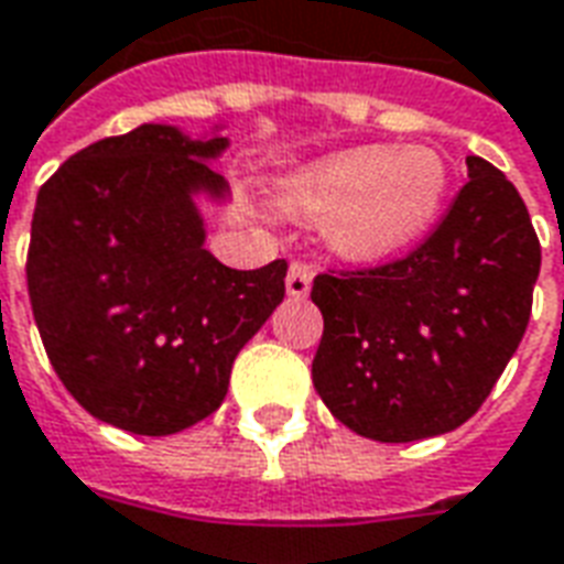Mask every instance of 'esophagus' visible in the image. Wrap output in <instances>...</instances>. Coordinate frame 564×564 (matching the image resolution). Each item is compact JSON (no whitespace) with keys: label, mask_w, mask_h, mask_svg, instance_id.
Segmentation results:
<instances>
[{"label":"esophagus","mask_w":564,"mask_h":564,"mask_svg":"<svg viewBox=\"0 0 564 564\" xmlns=\"http://www.w3.org/2000/svg\"><path fill=\"white\" fill-rule=\"evenodd\" d=\"M311 283H314V271L305 262H293L290 274H286V293L290 299H307L311 293Z\"/></svg>","instance_id":"obj_1"}]
</instances>
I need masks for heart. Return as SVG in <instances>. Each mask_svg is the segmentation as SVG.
<instances>
[{"label":"heart","instance_id":"1","mask_svg":"<svg viewBox=\"0 0 564 564\" xmlns=\"http://www.w3.org/2000/svg\"><path fill=\"white\" fill-rule=\"evenodd\" d=\"M447 162L432 148L362 144L295 169L278 186L302 220H326L329 245L354 262H380L416 245L447 198Z\"/></svg>","mask_w":564,"mask_h":564}]
</instances>
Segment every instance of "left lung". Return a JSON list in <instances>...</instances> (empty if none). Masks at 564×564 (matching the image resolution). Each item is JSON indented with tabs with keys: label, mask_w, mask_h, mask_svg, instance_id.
<instances>
[{
	"label": "left lung",
	"mask_w": 564,
	"mask_h": 564,
	"mask_svg": "<svg viewBox=\"0 0 564 564\" xmlns=\"http://www.w3.org/2000/svg\"><path fill=\"white\" fill-rule=\"evenodd\" d=\"M468 184L423 247L383 269L319 274L314 390L356 435L408 444L477 414L517 354L541 271L525 202L468 156Z\"/></svg>",
	"instance_id": "8db88e82"
}]
</instances>
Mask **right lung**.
<instances>
[{"label":"right lung","instance_id":"1","mask_svg":"<svg viewBox=\"0 0 564 564\" xmlns=\"http://www.w3.org/2000/svg\"><path fill=\"white\" fill-rule=\"evenodd\" d=\"M223 123H141L75 153L32 214V314L51 366L96 420L174 435L226 399L235 356L283 302L286 262L257 271L205 250L202 202L229 205Z\"/></svg>","mask_w":564,"mask_h":564}]
</instances>
